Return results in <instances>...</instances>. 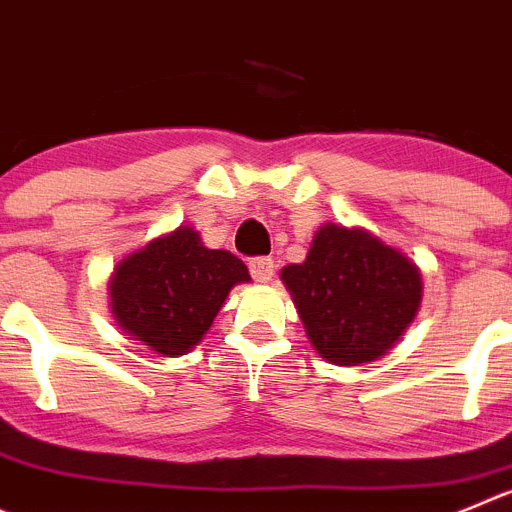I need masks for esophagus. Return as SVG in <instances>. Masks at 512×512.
Instances as JSON below:
<instances>
[{
    "label": "esophagus",
    "mask_w": 512,
    "mask_h": 512,
    "mask_svg": "<svg viewBox=\"0 0 512 512\" xmlns=\"http://www.w3.org/2000/svg\"><path fill=\"white\" fill-rule=\"evenodd\" d=\"M248 269H251V276L259 281V284H269L271 276H274V261L261 256V259H253L251 264H248Z\"/></svg>",
    "instance_id": "34e87169"
}]
</instances>
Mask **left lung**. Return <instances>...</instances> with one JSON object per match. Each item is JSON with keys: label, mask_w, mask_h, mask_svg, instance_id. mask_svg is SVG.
<instances>
[{"label": "left lung", "mask_w": 512, "mask_h": 512, "mask_svg": "<svg viewBox=\"0 0 512 512\" xmlns=\"http://www.w3.org/2000/svg\"><path fill=\"white\" fill-rule=\"evenodd\" d=\"M311 347L324 362L359 367L389 352L422 304V274L362 226L324 223L301 264L281 269Z\"/></svg>", "instance_id": "1"}]
</instances>
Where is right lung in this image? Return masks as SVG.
<instances>
[{"instance_id": "1", "label": "right lung", "mask_w": 512, "mask_h": 512, "mask_svg": "<svg viewBox=\"0 0 512 512\" xmlns=\"http://www.w3.org/2000/svg\"><path fill=\"white\" fill-rule=\"evenodd\" d=\"M246 281L238 256L203 246L201 233L183 223L115 266L110 314L128 339L160 357H180L201 344L228 291Z\"/></svg>"}]
</instances>
